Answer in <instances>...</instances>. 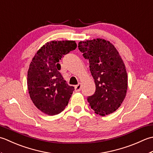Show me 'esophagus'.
Segmentation results:
<instances>
[{
	"instance_id": "obj_1",
	"label": "esophagus",
	"mask_w": 153,
	"mask_h": 153,
	"mask_svg": "<svg viewBox=\"0 0 153 153\" xmlns=\"http://www.w3.org/2000/svg\"><path fill=\"white\" fill-rule=\"evenodd\" d=\"M81 88H82V84L79 83L76 86H75V87H74V89H75L76 92H79L80 91Z\"/></svg>"
}]
</instances>
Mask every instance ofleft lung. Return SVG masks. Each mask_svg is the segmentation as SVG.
<instances>
[{"label":"left lung","instance_id":"obj_1","mask_svg":"<svg viewBox=\"0 0 153 153\" xmlns=\"http://www.w3.org/2000/svg\"><path fill=\"white\" fill-rule=\"evenodd\" d=\"M83 57L88 59L94 79L96 91L88 97L90 106L102 116L116 111L126 98L127 74L126 66L114 45L97 38L80 42L78 45Z\"/></svg>","mask_w":153,"mask_h":153}]
</instances>
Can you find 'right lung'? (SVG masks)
<instances>
[{
	"label": "right lung",
	"instance_id": "obj_1",
	"mask_svg": "<svg viewBox=\"0 0 153 153\" xmlns=\"http://www.w3.org/2000/svg\"><path fill=\"white\" fill-rule=\"evenodd\" d=\"M76 46L74 41H51L37 51L30 63L27 78L30 98L37 109L49 116L63 111L74 90L59 73V62Z\"/></svg>",
	"mask_w": 153,
	"mask_h": 153
}]
</instances>
